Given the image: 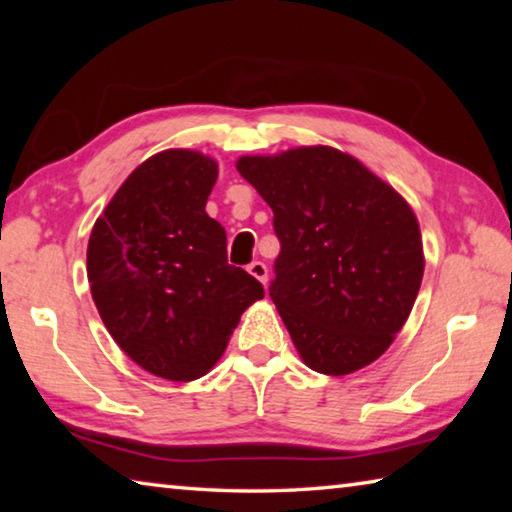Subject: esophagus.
<instances>
[{
	"label": "esophagus",
	"instance_id": "obj_1",
	"mask_svg": "<svg viewBox=\"0 0 512 512\" xmlns=\"http://www.w3.org/2000/svg\"><path fill=\"white\" fill-rule=\"evenodd\" d=\"M248 273L255 277V280H259L266 287V282H268V268H266V264L264 262H253V264H248Z\"/></svg>",
	"mask_w": 512,
	"mask_h": 512
}]
</instances>
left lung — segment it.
I'll list each match as a JSON object with an SVG mask.
<instances>
[{
	"instance_id": "8db88e82",
	"label": "left lung",
	"mask_w": 512,
	"mask_h": 512,
	"mask_svg": "<svg viewBox=\"0 0 512 512\" xmlns=\"http://www.w3.org/2000/svg\"><path fill=\"white\" fill-rule=\"evenodd\" d=\"M237 171L273 210L282 250L268 291L305 366L341 377L377 361L424 273L411 205L334 146L241 155Z\"/></svg>"
}]
</instances>
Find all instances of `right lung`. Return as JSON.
<instances>
[{
	"label": "right lung",
	"mask_w": 512,
	"mask_h": 512,
	"mask_svg": "<svg viewBox=\"0 0 512 512\" xmlns=\"http://www.w3.org/2000/svg\"><path fill=\"white\" fill-rule=\"evenodd\" d=\"M214 158L167 149L144 160L103 207L88 241L92 300L137 366L194 381L223 357L264 289L230 266L225 230L205 212Z\"/></svg>",
	"instance_id": "add662e5"
}]
</instances>
